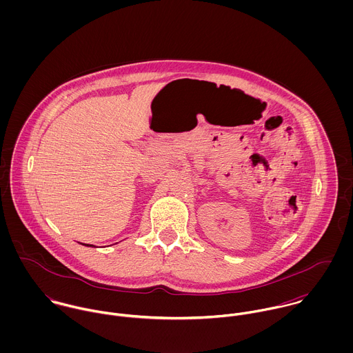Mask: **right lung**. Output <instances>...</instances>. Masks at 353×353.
<instances>
[{
    "label": "right lung",
    "instance_id": "right-lung-1",
    "mask_svg": "<svg viewBox=\"0 0 353 353\" xmlns=\"http://www.w3.org/2000/svg\"><path fill=\"white\" fill-rule=\"evenodd\" d=\"M85 246H92V245H85Z\"/></svg>",
    "mask_w": 353,
    "mask_h": 353
}]
</instances>
